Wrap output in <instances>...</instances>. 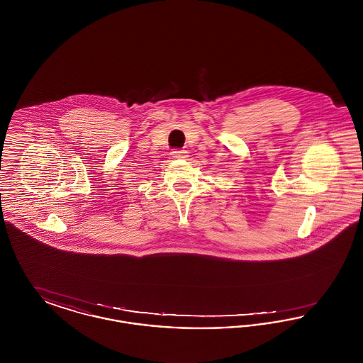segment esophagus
<instances>
[{"mask_svg":"<svg viewBox=\"0 0 363 363\" xmlns=\"http://www.w3.org/2000/svg\"><path fill=\"white\" fill-rule=\"evenodd\" d=\"M186 156H188V151H185V150L172 151V157H174V159H185Z\"/></svg>","mask_w":363,"mask_h":363,"instance_id":"obj_1","label":"esophagus"}]
</instances>
